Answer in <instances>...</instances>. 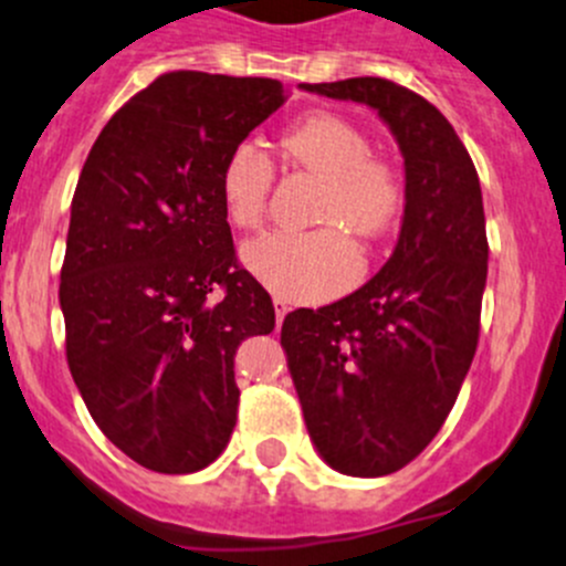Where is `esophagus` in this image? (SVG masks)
Segmentation results:
<instances>
[{"instance_id":"1","label":"esophagus","mask_w":566,"mask_h":566,"mask_svg":"<svg viewBox=\"0 0 566 566\" xmlns=\"http://www.w3.org/2000/svg\"><path fill=\"white\" fill-rule=\"evenodd\" d=\"M289 311H291V307H289V302H285L283 296H275V318H277V324L283 322V318H285V313H289Z\"/></svg>"}]
</instances>
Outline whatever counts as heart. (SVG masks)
<instances>
[{"label":"heart","mask_w":566,"mask_h":566,"mask_svg":"<svg viewBox=\"0 0 566 566\" xmlns=\"http://www.w3.org/2000/svg\"><path fill=\"white\" fill-rule=\"evenodd\" d=\"M285 159L322 178L313 231H272L244 244V264L261 283L291 302H311L344 291L357 277L360 244L382 239L405 209V178L371 154L366 134L333 112H313L281 137ZM275 167L253 143H239L220 170V198L228 222L253 231L264 222Z\"/></svg>","instance_id":"obj_1"}]
</instances>
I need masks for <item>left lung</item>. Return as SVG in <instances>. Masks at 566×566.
<instances>
[{"mask_svg":"<svg viewBox=\"0 0 566 566\" xmlns=\"http://www.w3.org/2000/svg\"><path fill=\"white\" fill-rule=\"evenodd\" d=\"M302 91L377 109L405 156L388 264L333 305L291 311L281 329L313 446L335 471L374 479L410 465L460 396L481 327L484 203L471 154L423 95L379 76Z\"/></svg>","mask_w":566,"mask_h":566,"instance_id":"8db88e82","label":"left lung"}]
</instances>
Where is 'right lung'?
Masks as SVG:
<instances>
[{
    "instance_id": "right-lung-1",
    "label": "right lung",
    "mask_w": 566,
    "mask_h": 566,
    "mask_svg": "<svg viewBox=\"0 0 566 566\" xmlns=\"http://www.w3.org/2000/svg\"><path fill=\"white\" fill-rule=\"evenodd\" d=\"M285 98L261 76L161 74L82 167L60 272L65 357L101 432L148 471L222 454L239 344L275 329L270 294L237 261L220 170Z\"/></svg>"
}]
</instances>
